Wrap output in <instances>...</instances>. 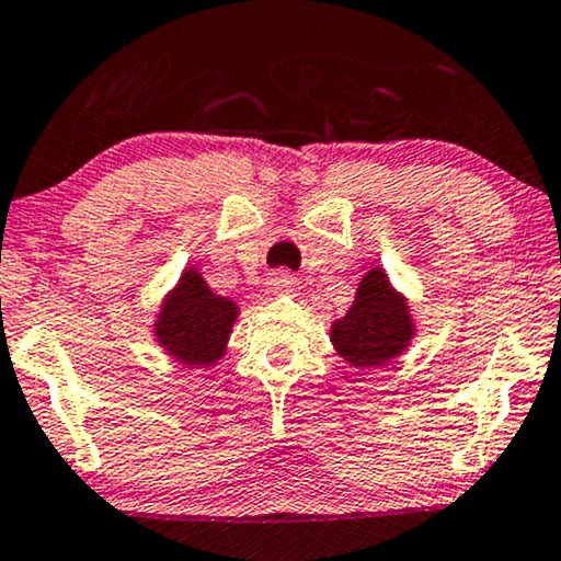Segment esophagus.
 I'll use <instances>...</instances> for the list:
<instances>
[{
    "label": "esophagus",
    "mask_w": 561,
    "mask_h": 561,
    "mask_svg": "<svg viewBox=\"0 0 561 561\" xmlns=\"http://www.w3.org/2000/svg\"><path fill=\"white\" fill-rule=\"evenodd\" d=\"M268 285H272L274 293H289V289H293V287L297 285V279H295L293 274L282 268V272H274L272 282H268Z\"/></svg>",
    "instance_id": "34e87169"
}]
</instances>
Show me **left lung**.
I'll return each mask as SVG.
<instances>
[{
    "instance_id": "1",
    "label": "left lung",
    "mask_w": 561,
    "mask_h": 561,
    "mask_svg": "<svg viewBox=\"0 0 561 561\" xmlns=\"http://www.w3.org/2000/svg\"><path fill=\"white\" fill-rule=\"evenodd\" d=\"M416 325L409 302L380 266L363 276L352 308L331 325L339 357L352 367H380L409 350Z\"/></svg>"
}]
</instances>
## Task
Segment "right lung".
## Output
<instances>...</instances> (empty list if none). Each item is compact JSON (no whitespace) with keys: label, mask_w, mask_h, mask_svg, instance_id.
<instances>
[{"label":"right lung","mask_w":561,"mask_h":561,"mask_svg":"<svg viewBox=\"0 0 561 561\" xmlns=\"http://www.w3.org/2000/svg\"><path fill=\"white\" fill-rule=\"evenodd\" d=\"M238 313L236 300L211 293L198 268L186 266L154 316V342L175 363L211 367L225 357Z\"/></svg>","instance_id":"right-lung-1"}]
</instances>
